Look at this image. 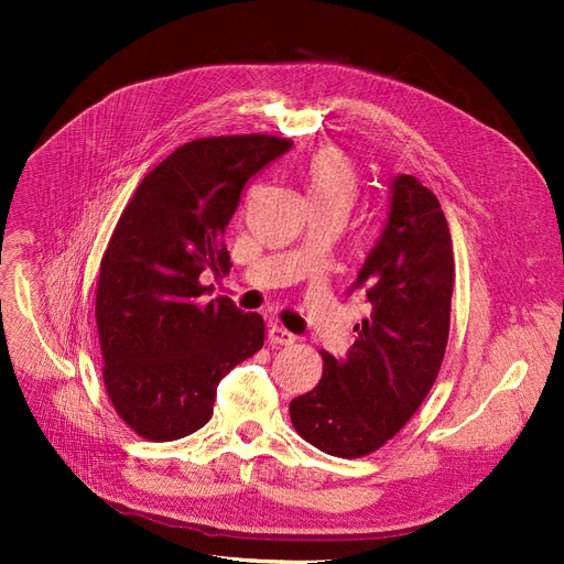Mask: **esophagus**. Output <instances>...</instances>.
<instances>
[{
  "instance_id": "obj_1",
  "label": "esophagus",
  "mask_w": 564,
  "mask_h": 564,
  "mask_svg": "<svg viewBox=\"0 0 564 564\" xmlns=\"http://www.w3.org/2000/svg\"><path fill=\"white\" fill-rule=\"evenodd\" d=\"M267 338H270V343L272 345H292L294 343V336L288 332V329H283V327H279V324H272L270 327V332H267Z\"/></svg>"
}]
</instances>
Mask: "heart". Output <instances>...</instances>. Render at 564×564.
<instances>
[{"label":"heart","instance_id":"obj_1","mask_svg":"<svg viewBox=\"0 0 564 564\" xmlns=\"http://www.w3.org/2000/svg\"><path fill=\"white\" fill-rule=\"evenodd\" d=\"M308 207H329L347 215L359 192V175L351 160L334 145L315 151L300 171Z\"/></svg>","mask_w":564,"mask_h":564}]
</instances>
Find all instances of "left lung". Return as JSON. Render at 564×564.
Here are the masks:
<instances>
[{
  "label": "left lung",
  "mask_w": 564,
  "mask_h": 564,
  "mask_svg": "<svg viewBox=\"0 0 564 564\" xmlns=\"http://www.w3.org/2000/svg\"><path fill=\"white\" fill-rule=\"evenodd\" d=\"M453 240L438 198L413 175L391 185L387 228L351 290L370 317L338 361L322 354V379L290 402V421L317 451L357 459L379 451L434 387L451 332Z\"/></svg>",
  "instance_id": "left-lung-1"
}]
</instances>
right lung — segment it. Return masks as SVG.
<instances>
[{
  "mask_svg": "<svg viewBox=\"0 0 564 564\" xmlns=\"http://www.w3.org/2000/svg\"><path fill=\"white\" fill-rule=\"evenodd\" d=\"M292 148L272 134L194 139L139 183L100 260L96 322L107 395L145 441L213 419L219 381L262 347L264 322L205 300V270L230 272L224 232L245 185Z\"/></svg>",
  "mask_w": 564,
  "mask_h": 564,
  "instance_id": "1",
  "label": "right lung"
}]
</instances>
